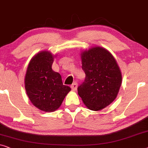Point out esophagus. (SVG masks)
I'll return each mask as SVG.
<instances>
[{"label":"esophagus","instance_id":"obj_1","mask_svg":"<svg viewBox=\"0 0 148 148\" xmlns=\"http://www.w3.org/2000/svg\"><path fill=\"white\" fill-rule=\"evenodd\" d=\"M70 87H71V88L73 90H76L77 89V87H78V84H77L76 82H74L71 85V86H70Z\"/></svg>","mask_w":148,"mask_h":148}]
</instances>
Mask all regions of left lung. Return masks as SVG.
Instances as JSON below:
<instances>
[{"label":"left lung","instance_id":"8db88e82","mask_svg":"<svg viewBox=\"0 0 148 148\" xmlns=\"http://www.w3.org/2000/svg\"><path fill=\"white\" fill-rule=\"evenodd\" d=\"M85 80L78 87V95L89 109L99 111L109 105L121 85L120 69L112 54L101 47L81 54Z\"/></svg>","mask_w":148,"mask_h":148}]
</instances>
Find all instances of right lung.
<instances>
[{
    "label": "right lung",
    "mask_w": 148,
    "mask_h": 148,
    "mask_svg": "<svg viewBox=\"0 0 148 148\" xmlns=\"http://www.w3.org/2000/svg\"><path fill=\"white\" fill-rule=\"evenodd\" d=\"M53 59L47 51L36 54L29 64L25 79L29 99L33 105L45 112L58 109L71 90L63 84L61 75L51 69Z\"/></svg>",
    "instance_id": "add662e5"
}]
</instances>
